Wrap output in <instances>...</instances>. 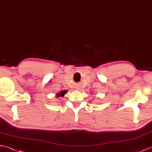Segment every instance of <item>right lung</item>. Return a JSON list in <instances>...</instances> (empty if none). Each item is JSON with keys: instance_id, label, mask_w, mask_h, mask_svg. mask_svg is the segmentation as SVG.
<instances>
[{"instance_id": "add662e5", "label": "right lung", "mask_w": 152, "mask_h": 152, "mask_svg": "<svg viewBox=\"0 0 152 152\" xmlns=\"http://www.w3.org/2000/svg\"><path fill=\"white\" fill-rule=\"evenodd\" d=\"M66 91H62L59 93H58L56 96H58V97L63 96H64V94L66 93Z\"/></svg>"}]
</instances>
